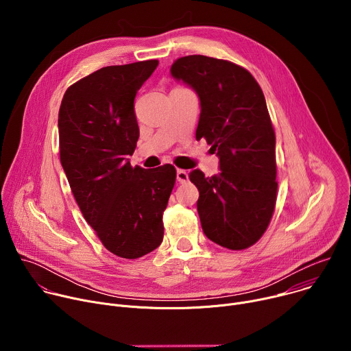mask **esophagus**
<instances>
[{"label":"esophagus","mask_w":351,"mask_h":351,"mask_svg":"<svg viewBox=\"0 0 351 351\" xmlns=\"http://www.w3.org/2000/svg\"><path fill=\"white\" fill-rule=\"evenodd\" d=\"M176 179H178L179 183H186V182L189 180V175H187L186 171L178 169V171H176Z\"/></svg>","instance_id":"obj_1"}]
</instances>
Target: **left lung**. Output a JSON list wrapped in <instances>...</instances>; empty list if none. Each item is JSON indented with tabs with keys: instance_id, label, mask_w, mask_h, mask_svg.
<instances>
[{
	"instance_id": "left-lung-1",
	"label": "left lung",
	"mask_w": 351,
	"mask_h": 351,
	"mask_svg": "<svg viewBox=\"0 0 351 351\" xmlns=\"http://www.w3.org/2000/svg\"><path fill=\"white\" fill-rule=\"evenodd\" d=\"M171 75L199 98L195 138H206L221 173L190 172L199 197L206 236L229 250H244L267 230L276 203L275 132L264 93L247 69L206 56L176 60Z\"/></svg>"
}]
</instances>
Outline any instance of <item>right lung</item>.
Listing matches in <instances>:
<instances>
[{
	"label": "right lung",
	"mask_w": 351,
	"mask_h": 351,
	"mask_svg": "<svg viewBox=\"0 0 351 351\" xmlns=\"http://www.w3.org/2000/svg\"><path fill=\"white\" fill-rule=\"evenodd\" d=\"M157 66L149 60L98 69L65 91L58 114L60 158L76 203L108 252L128 260L162 243L176 180L171 164L129 162L140 134L134 97Z\"/></svg>",
	"instance_id": "add662e5"
}]
</instances>
